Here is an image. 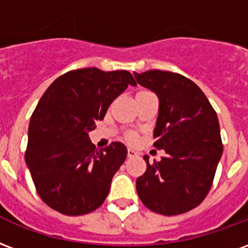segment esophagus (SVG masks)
<instances>
[{
	"label": "esophagus",
	"mask_w": 248,
	"mask_h": 248,
	"mask_svg": "<svg viewBox=\"0 0 248 248\" xmlns=\"http://www.w3.org/2000/svg\"><path fill=\"white\" fill-rule=\"evenodd\" d=\"M137 155H138V152L135 151L134 148H129V150H127V156L129 157H134L137 156Z\"/></svg>",
	"instance_id": "esophagus-1"
}]
</instances>
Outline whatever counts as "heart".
Masks as SVG:
<instances>
[{
    "instance_id": "obj_1",
    "label": "heart",
    "mask_w": 248,
    "mask_h": 248,
    "mask_svg": "<svg viewBox=\"0 0 248 248\" xmlns=\"http://www.w3.org/2000/svg\"><path fill=\"white\" fill-rule=\"evenodd\" d=\"M135 139V137L134 135H129V140H134Z\"/></svg>"
}]
</instances>
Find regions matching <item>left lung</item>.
Instances as JSON below:
<instances>
[{
    "label": "left lung",
    "mask_w": 248,
    "mask_h": 248,
    "mask_svg": "<svg viewBox=\"0 0 248 248\" xmlns=\"http://www.w3.org/2000/svg\"><path fill=\"white\" fill-rule=\"evenodd\" d=\"M137 82L159 98L154 146L166 156L137 179V192L150 210L177 216L199 206L212 188L222 140L217 113L193 81L168 71L134 72Z\"/></svg>",
    "instance_id": "1"
}]
</instances>
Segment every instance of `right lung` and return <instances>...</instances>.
Returning a JSON list of instances; mask_svg holds the SVG:
<instances>
[{
	"label": "right lung",
	"mask_w": 248,
	"mask_h": 248,
	"mask_svg": "<svg viewBox=\"0 0 248 248\" xmlns=\"http://www.w3.org/2000/svg\"><path fill=\"white\" fill-rule=\"evenodd\" d=\"M129 85L137 82L127 71L82 68L56 78L42 96L31 115L25 159L38 194L49 208L82 216L105 201L127 148L113 142L96 150L89 131Z\"/></svg>",
	"instance_id": "add662e5"
}]
</instances>
